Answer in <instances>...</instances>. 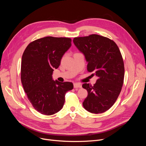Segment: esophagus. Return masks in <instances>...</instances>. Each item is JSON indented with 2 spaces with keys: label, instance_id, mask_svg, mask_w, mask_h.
<instances>
[{
  "label": "esophagus",
  "instance_id": "34e87169",
  "mask_svg": "<svg viewBox=\"0 0 146 146\" xmlns=\"http://www.w3.org/2000/svg\"><path fill=\"white\" fill-rule=\"evenodd\" d=\"M82 84L78 83H74V88H82Z\"/></svg>",
  "mask_w": 146,
  "mask_h": 146
}]
</instances>
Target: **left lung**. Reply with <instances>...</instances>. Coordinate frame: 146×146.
I'll return each instance as SVG.
<instances>
[{"label":"left lung","instance_id":"obj_1","mask_svg":"<svg viewBox=\"0 0 146 146\" xmlns=\"http://www.w3.org/2000/svg\"><path fill=\"white\" fill-rule=\"evenodd\" d=\"M73 42L85 56L88 71L98 77L93 86L83 84L88 91L83 107L95 114L107 111L115 103L123 83L125 69L120 50L111 39L96 34L74 38Z\"/></svg>","mask_w":146,"mask_h":146}]
</instances>
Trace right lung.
Here are the masks:
<instances>
[{"instance_id": "1", "label": "right lung", "mask_w": 146, "mask_h": 146, "mask_svg": "<svg viewBox=\"0 0 146 146\" xmlns=\"http://www.w3.org/2000/svg\"><path fill=\"white\" fill-rule=\"evenodd\" d=\"M70 46L69 38L46 36L31 42L23 53L22 84L33 108L44 115L59 111L63 107L66 93L74 88L72 83L54 81L52 76Z\"/></svg>"}]
</instances>
